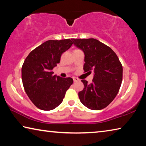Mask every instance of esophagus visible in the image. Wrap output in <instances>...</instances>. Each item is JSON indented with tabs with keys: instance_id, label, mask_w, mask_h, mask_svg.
Masks as SVG:
<instances>
[{
	"instance_id": "1",
	"label": "esophagus",
	"mask_w": 146,
	"mask_h": 146,
	"mask_svg": "<svg viewBox=\"0 0 146 146\" xmlns=\"http://www.w3.org/2000/svg\"><path fill=\"white\" fill-rule=\"evenodd\" d=\"M73 81L74 82H77V81H79V79L78 78H76V77H73Z\"/></svg>"
}]
</instances>
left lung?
I'll use <instances>...</instances> for the list:
<instances>
[{"instance_id": "8db88e82", "label": "left lung", "mask_w": 146, "mask_h": 146, "mask_svg": "<svg viewBox=\"0 0 146 146\" xmlns=\"http://www.w3.org/2000/svg\"><path fill=\"white\" fill-rule=\"evenodd\" d=\"M73 43L84 53V70L94 71L92 83L84 85L78 93L80 102L92 110H100L112 102L122 80V66L111 48L95 38H73Z\"/></svg>"}]
</instances>
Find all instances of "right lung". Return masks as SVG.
Returning a JSON list of instances; mask_svg holds the SVG:
<instances>
[{
    "label": "right lung",
    "instance_id": "1",
    "mask_svg": "<svg viewBox=\"0 0 146 146\" xmlns=\"http://www.w3.org/2000/svg\"><path fill=\"white\" fill-rule=\"evenodd\" d=\"M72 44L70 39L48 40L31 51L24 62V90L34 105L42 110H52L60 105L73 83V78L54 75L52 71L60 62L62 54Z\"/></svg>",
    "mask_w": 146,
    "mask_h": 146
}]
</instances>
